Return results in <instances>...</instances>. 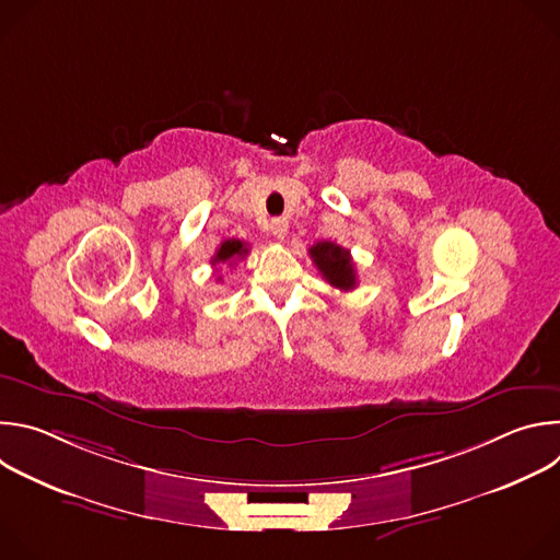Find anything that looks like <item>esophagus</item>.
<instances>
[{
	"instance_id": "obj_1",
	"label": "esophagus",
	"mask_w": 560,
	"mask_h": 560,
	"mask_svg": "<svg viewBox=\"0 0 560 560\" xmlns=\"http://www.w3.org/2000/svg\"><path fill=\"white\" fill-rule=\"evenodd\" d=\"M270 232L275 234V238H285V234H288V221L285 219H275L272 223H270Z\"/></svg>"
}]
</instances>
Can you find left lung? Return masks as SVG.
Segmentation results:
<instances>
[{"instance_id": "1", "label": "left lung", "mask_w": 560, "mask_h": 560, "mask_svg": "<svg viewBox=\"0 0 560 560\" xmlns=\"http://www.w3.org/2000/svg\"><path fill=\"white\" fill-rule=\"evenodd\" d=\"M310 259L324 275V279L339 288V290H354L357 285V270L350 257V250L332 244V242H318L310 250Z\"/></svg>"}]
</instances>
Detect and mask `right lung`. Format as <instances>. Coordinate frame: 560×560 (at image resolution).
<instances>
[{"label":"right lung","mask_w":560,"mask_h":560,"mask_svg":"<svg viewBox=\"0 0 560 560\" xmlns=\"http://www.w3.org/2000/svg\"><path fill=\"white\" fill-rule=\"evenodd\" d=\"M250 253V248L244 244V242H238V238H228V242H223L221 246H219V250H217V255L212 257V266H219V264H225V261H230V266H232V259H244L246 255ZM221 279V277H219Z\"/></svg>","instance_id":"1"}]
</instances>
